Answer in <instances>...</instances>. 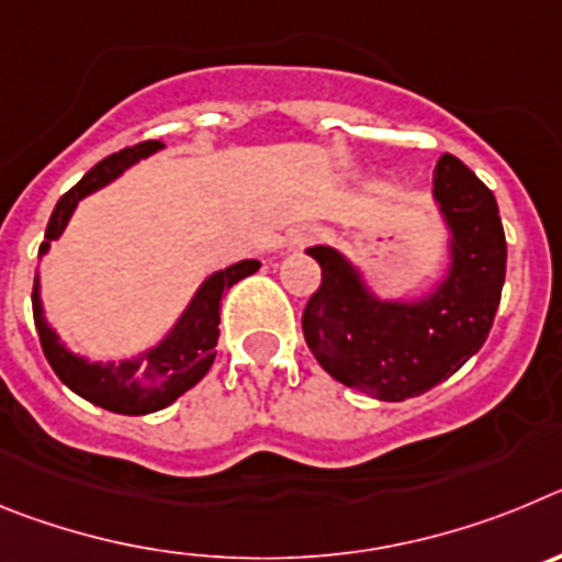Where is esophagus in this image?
<instances>
[{"label": "esophagus", "mask_w": 562, "mask_h": 562, "mask_svg": "<svg viewBox=\"0 0 562 562\" xmlns=\"http://www.w3.org/2000/svg\"><path fill=\"white\" fill-rule=\"evenodd\" d=\"M315 227H295V231H290V236H286V247H290V250H301V247H306L310 241H315Z\"/></svg>", "instance_id": "obj_1"}]
</instances>
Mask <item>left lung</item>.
Returning <instances> with one entry per match:
<instances>
[{
	"label": "left lung",
	"mask_w": 562,
	"mask_h": 562,
	"mask_svg": "<svg viewBox=\"0 0 562 562\" xmlns=\"http://www.w3.org/2000/svg\"><path fill=\"white\" fill-rule=\"evenodd\" d=\"M434 200L448 225L450 265L416 301H382L340 250L310 247L321 286L304 310L315 360L349 389L382 402L419 396L484 346L506 276V238L493 191L453 154L434 171Z\"/></svg>",
	"instance_id": "8db88e82"
}]
</instances>
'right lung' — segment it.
Segmentation results:
<instances>
[{"label":"right lung","mask_w":562,"mask_h":562,"mask_svg":"<svg viewBox=\"0 0 562 562\" xmlns=\"http://www.w3.org/2000/svg\"><path fill=\"white\" fill-rule=\"evenodd\" d=\"M160 148L162 143L157 140L137 143L132 148L109 154L106 160L89 168L81 177V182L69 188L58 200L56 211H53L47 222V233H44V241L38 247V256L49 250V241H56L61 236L69 216L76 213L78 202L83 196L106 188L126 168L140 162L148 154L160 151ZM258 267L261 265H258L256 258H245L238 265H231L225 270L207 276L200 290H196V295L191 297V304L180 315V321L171 326V331L157 346L143 351V355L121 362H92L87 357L72 355L64 346L61 337L56 335V329L44 317L36 276V284H33V321H36L44 357H47V362L58 374V380L69 391H76L78 396L92 402V405H101V408L112 411V414L126 416L154 414V411L171 405L177 396L186 394L188 389H193L207 374V369L213 366V357H216V340H220L222 295L236 281L252 276Z\"/></svg>","instance_id":"1"}]
</instances>
